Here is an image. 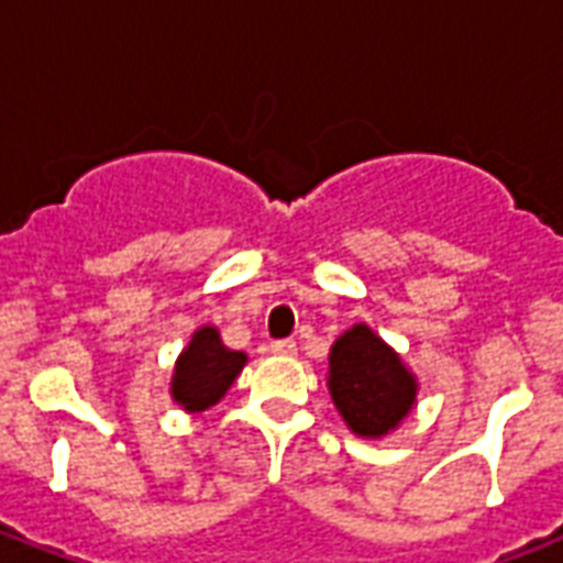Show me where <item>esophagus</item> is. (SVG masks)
Segmentation results:
<instances>
[{
    "instance_id": "1",
    "label": "esophagus",
    "mask_w": 563,
    "mask_h": 563,
    "mask_svg": "<svg viewBox=\"0 0 563 563\" xmlns=\"http://www.w3.org/2000/svg\"><path fill=\"white\" fill-rule=\"evenodd\" d=\"M272 353H277V356H295L298 344L291 342V339H277V342H272Z\"/></svg>"
}]
</instances>
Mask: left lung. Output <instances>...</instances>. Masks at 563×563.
<instances>
[{
  "label": "left lung",
  "mask_w": 563,
  "mask_h": 563,
  "mask_svg": "<svg viewBox=\"0 0 563 563\" xmlns=\"http://www.w3.org/2000/svg\"><path fill=\"white\" fill-rule=\"evenodd\" d=\"M415 376L400 356L376 339L365 324L333 344L330 353V394L356 435H385L406 418L415 402Z\"/></svg>",
  "instance_id": "left-lung-1"
}]
</instances>
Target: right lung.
<instances>
[{"label": "right lung", "mask_w": 563, "mask_h": 563, "mask_svg": "<svg viewBox=\"0 0 563 563\" xmlns=\"http://www.w3.org/2000/svg\"><path fill=\"white\" fill-rule=\"evenodd\" d=\"M242 365H245V353L228 351L216 327H201L175 365L172 394L184 409H210L228 394Z\"/></svg>", "instance_id": "obj_1"}]
</instances>
